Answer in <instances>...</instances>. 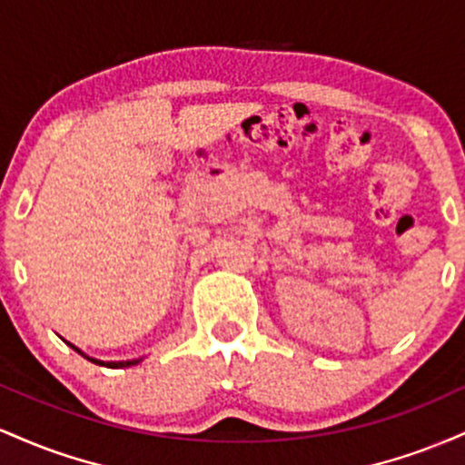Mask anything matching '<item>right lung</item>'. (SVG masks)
Instances as JSON below:
<instances>
[{
	"label": "right lung",
	"mask_w": 465,
	"mask_h": 465,
	"mask_svg": "<svg viewBox=\"0 0 465 465\" xmlns=\"http://www.w3.org/2000/svg\"><path fill=\"white\" fill-rule=\"evenodd\" d=\"M74 348V345H72ZM76 350V348H74ZM76 351H80V350H76ZM92 362H95V365H106V367H111V370H117V367H131V365H135L137 361H122V362H103V361H95V359H89Z\"/></svg>",
	"instance_id": "1"
}]
</instances>
